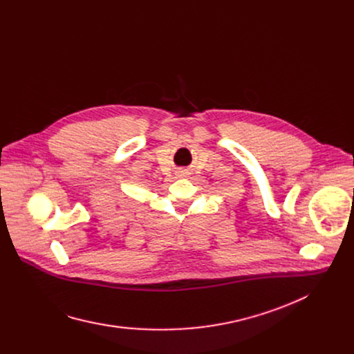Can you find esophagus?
<instances>
[{
  "mask_svg": "<svg viewBox=\"0 0 354 354\" xmlns=\"http://www.w3.org/2000/svg\"><path fill=\"white\" fill-rule=\"evenodd\" d=\"M178 175H179V176H185V175H186V172H185V171H179V172H178Z\"/></svg>",
  "mask_w": 354,
  "mask_h": 354,
  "instance_id": "obj_1",
  "label": "esophagus"
}]
</instances>
